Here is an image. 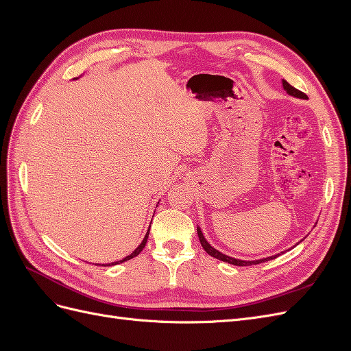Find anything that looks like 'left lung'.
Masks as SVG:
<instances>
[{
    "label": "left lung",
    "mask_w": 351,
    "mask_h": 351,
    "mask_svg": "<svg viewBox=\"0 0 351 351\" xmlns=\"http://www.w3.org/2000/svg\"><path fill=\"white\" fill-rule=\"evenodd\" d=\"M282 86H284V89H285L287 92H289L290 95H293V97H295V98H306V95H304L303 92H300V90H297L295 88H293L289 82L282 80ZM197 236H199L202 247H204L205 252H206L208 254H210L212 258H217V259H219V261H222V262H228V263H231V265H237V267H250V265H258V263H261V262H267V261H271V259L278 256V254H275V256H269V258L259 259V261H240V259H234V258H230V256H227V254L221 253V252H218L217 249L212 247L210 244L205 240V237H204V234H202V231H200L199 227H197Z\"/></svg>",
    "instance_id": "left-lung-1"
}]
</instances>
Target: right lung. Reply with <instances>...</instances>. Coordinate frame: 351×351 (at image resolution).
I'll return each instance as SVG.
<instances>
[{"instance_id":"obj_1","label":"right lung","mask_w":351,"mask_h":351,"mask_svg":"<svg viewBox=\"0 0 351 351\" xmlns=\"http://www.w3.org/2000/svg\"><path fill=\"white\" fill-rule=\"evenodd\" d=\"M147 237H149V230H147V232H146V236H145V239H143V241L139 244V246H137V249L132 253V254H129V256H125L124 259H121V261H117V262H112V263H107V267H111V265H117V263H121V262H125V261H129V259H132V258H134V256H137V254H139L142 250H143V247L146 246V241H147Z\"/></svg>"}]
</instances>
